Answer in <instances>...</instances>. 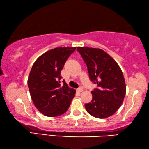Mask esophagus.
I'll return each mask as SVG.
<instances>
[{"mask_svg": "<svg viewBox=\"0 0 149 149\" xmlns=\"http://www.w3.org/2000/svg\"><path fill=\"white\" fill-rule=\"evenodd\" d=\"M83 91V88H78L77 89V92H82Z\"/></svg>", "mask_w": 149, "mask_h": 149, "instance_id": "esophagus-1", "label": "esophagus"}]
</instances>
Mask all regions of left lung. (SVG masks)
<instances>
[{
	"label": "left lung",
	"mask_w": 149,
	"mask_h": 149,
	"mask_svg": "<svg viewBox=\"0 0 149 149\" xmlns=\"http://www.w3.org/2000/svg\"><path fill=\"white\" fill-rule=\"evenodd\" d=\"M87 65L90 80L97 85L92 91V100L85 104L90 115L106 118L118 111L126 95V86L123 73L113 57L103 49L77 47Z\"/></svg>",
	"instance_id": "8db88e82"
}]
</instances>
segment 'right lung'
<instances>
[{"label": "right lung", "mask_w": 149, "mask_h": 149, "mask_svg": "<svg viewBox=\"0 0 149 149\" xmlns=\"http://www.w3.org/2000/svg\"><path fill=\"white\" fill-rule=\"evenodd\" d=\"M76 47H59L45 52L34 63L28 77V87L36 108L44 115H61L70 107L76 90L62 81L61 71Z\"/></svg>", "instance_id": "add662e5"}]
</instances>
